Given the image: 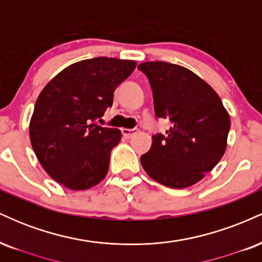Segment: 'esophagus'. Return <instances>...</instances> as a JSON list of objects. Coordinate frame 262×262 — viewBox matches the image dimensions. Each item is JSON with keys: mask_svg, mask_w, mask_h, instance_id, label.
Here are the masks:
<instances>
[{"mask_svg": "<svg viewBox=\"0 0 262 262\" xmlns=\"http://www.w3.org/2000/svg\"><path fill=\"white\" fill-rule=\"evenodd\" d=\"M138 133V129H128V128H123L122 129V134L124 135L125 138H132L133 135Z\"/></svg>", "mask_w": 262, "mask_h": 262, "instance_id": "esophagus-1", "label": "esophagus"}]
</instances>
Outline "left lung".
<instances>
[{"instance_id":"1","label":"left lung","mask_w":262,"mask_h":262,"mask_svg":"<svg viewBox=\"0 0 262 262\" xmlns=\"http://www.w3.org/2000/svg\"><path fill=\"white\" fill-rule=\"evenodd\" d=\"M149 79L159 118L167 119L166 135L152 137L140 158L152 180L171 188L200 182L223 158L230 117L217 92L183 66L145 61L138 66Z\"/></svg>"}]
</instances>
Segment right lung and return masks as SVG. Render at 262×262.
<instances>
[{
  "instance_id": "1",
  "label": "right lung",
  "mask_w": 262,
  "mask_h": 262,
  "mask_svg": "<svg viewBox=\"0 0 262 262\" xmlns=\"http://www.w3.org/2000/svg\"><path fill=\"white\" fill-rule=\"evenodd\" d=\"M135 66L134 60L104 56L81 60L41 90L29 137L43 169L64 187L82 191L106 177L111 151L122 133L95 121L112 106L114 90Z\"/></svg>"
}]
</instances>
